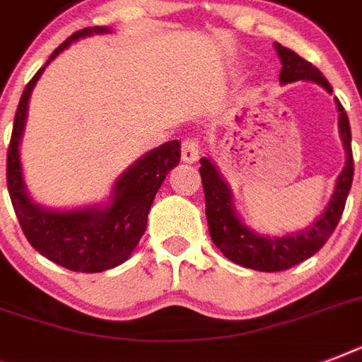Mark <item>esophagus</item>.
<instances>
[{
	"mask_svg": "<svg viewBox=\"0 0 362 362\" xmlns=\"http://www.w3.org/2000/svg\"><path fill=\"white\" fill-rule=\"evenodd\" d=\"M199 153H201V142L193 136H187L182 142V159L186 163H195L199 159Z\"/></svg>",
	"mask_w": 362,
	"mask_h": 362,
	"instance_id": "obj_1",
	"label": "esophagus"
}]
</instances>
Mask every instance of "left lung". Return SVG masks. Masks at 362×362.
Instances as JSON below:
<instances>
[{
	"label": "left lung",
	"instance_id": "8db88e82",
	"mask_svg": "<svg viewBox=\"0 0 362 362\" xmlns=\"http://www.w3.org/2000/svg\"><path fill=\"white\" fill-rule=\"evenodd\" d=\"M278 50V56L281 59L280 82L295 81H314L325 88L327 92H332L331 84L325 76L321 75L317 67L300 58L289 48L281 47L280 42L274 45ZM338 110H340V135H342L344 146H346V167L340 173L337 180V187L332 193L331 203L325 209V212L308 227L306 231L289 235L281 238L259 237L252 233L244 223L237 218L235 209L231 203V192L221 180L214 165L210 159H201V180H203L204 201H206V221H209V231L212 242L220 247L221 253L233 263L242 264L246 269L261 270V272H280L303 263L308 257H312L315 252H320L323 244L329 240L338 221L342 218L346 199L351 189L354 182V152H351V129H349V120L346 110L338 101Z\"/></svg>",
	"mask_w": 362,
	"mask_h": 362
}]
</instances>
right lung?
Wrapping results in <instances>:
<instances>
[{"label":"right lung","mask_w":362,"mask_h":362,"mask_svg":"<svg viewBox=\"0 0 362 362\" xmlns=\"http://www.w3.org/2000/svg\"><path fill=\"white\" fill-rule=\"evenodd\" d=\"M109 28L93 25L75 31L52 52L92 33H105ZM48 59V62H50ZM47 62V64H48ZM42 69L25 84L14 115L13 133L7 150V187L11 203L25 238L37 252L59 267L75 272H101L124 263L146 231L148 210L165 176L180 163V142L170 141L148 152L116 182L112 204L107 209L52 212L31 203L25 195L18 159V142L24 129L28 99Z\"/></svg>","instance_id":"1"}]
</instances>
